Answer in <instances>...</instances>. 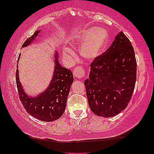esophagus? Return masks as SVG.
I'll return each mask as SVG.
<instances>
[{
	"label": "esophagus",
	"instance_id": "34e87169",
	"mask_svg": "<svg viewBox=\"0 0 154 154\" xmlns=\"http://www.w3.org/2000/svg\"><path fill=\"white\" fill-rule=\"evenodd\" d=\"M73 75L76 78L81 79L82 77H84L85 70L81 66L75 67V69L73 70Z\"/></svg>",
	"mask_w": 154,
	"mask_h": 154
}]
</instances>
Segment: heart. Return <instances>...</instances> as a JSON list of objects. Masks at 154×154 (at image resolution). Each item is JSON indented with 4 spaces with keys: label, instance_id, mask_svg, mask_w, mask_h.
I'll use <instances>...</instances> for the list:
<instances>
[{
    "label": "heart",
    "instance_id": "b5f03b06",
    "mask_svg": "<svg viewBox=\"0 0 154 154\" xmlns=\"http://www.w3.org/2000/svg\"><path fill=\"white\" fill-rule=\"evenodd\" d=\"M109 33L103 28L92 27L83 30L72 38V41L76 44H82L79 48V54L84 59L95 60L103 53L109 43ZM65 56L72 54L69 48H63Z\"/></svg>",
    "mask_w": 154,
    "mask_h": 154
}]
</instances>
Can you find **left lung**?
Wrapping results in <instances>:
<instances>
[{
	"mask_svg": "<svg viewBox=\"0 0 154 154\" xmlns=\"http://www.w3.org/2000/svg\"><path fill=\"white\" fill-rule=\"evenodd\" d=\"M136 75L133 47L119 32L109 49L91 63L89 77L85 80L91 111L107 118L125 110L135 89Z\"/></svg>",
	"mask_w": 154,
	"mask_h": 154,
	"instance_id": "8db88e82",
	"label": "left lung"
}]
</instances>
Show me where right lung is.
<instances>
[{
	"label": "right lung",
	"mask_w": 154,
	"mask_h": 154,
	"mask_svg": "<svg viewBox=\"0 0 154 154\" xmlns=\"http://www.w3.org/2000/svg\"><path fill=\"white\" fill-rule=\"evenodd\" d=\"M40 30L35 32L32 36L29 37L24 42L22 48L29 46L34 41H37V38L40 37ZM20 55L19 56L18 61ZM54 61L55 64L54 74L48 87L35 96L26 94L19 81L18 69L16 73L19 96L23 106L31 116L43 122L55 121L62 116L66 108L70 88L74 82L71 70L64 68L60 64L57 51H55Z\"/></svg>",
	"instance_id": "right-lung-1"
}]
</instances>
